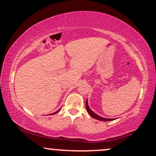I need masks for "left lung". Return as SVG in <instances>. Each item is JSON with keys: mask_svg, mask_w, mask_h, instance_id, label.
I'll return each mask as SVG.
<instances>
[{"mask_svg": "<svg viewBox=\"0 0 156 156\" xmlns=\"http://www.w3.org/2000/svg\"><path fill=\"white\" fill-rule=\"evenodd\" d=\"M86 109L87 111V112H88V114L90 115V116L92 117V118L95 119H97V120L104 121H108L114 120V119H104V118H103V117H101L100 116H99V115H97V114H95L94 112H93L90 109V108L89 107L88 102H87V100L86 101Z\"/></svg>", "mask_w": 156, "mask_h": 156, "instance_id": "1", "label": "left lung"}]
</instances>
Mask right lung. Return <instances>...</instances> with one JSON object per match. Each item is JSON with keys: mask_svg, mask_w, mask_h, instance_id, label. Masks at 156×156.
Returning a JSON list of instances; mask_svg holds the SVG:
<instances>
[{"mask_svg": "<svg viewBox=\"0 0 156 156\" xmlns=\"http://www.w3.org/2000/svg\"><path fill=\"white\" fill-rule=\"evenodd\" d=\"M59 110H60V109H59ZM59 110H58V111H57V112H55V113H52V114H57V112H59Z\"/></svg>", "mask_w": 156, "mask_h": 156, "instance_id": "add662e5", "label": "right lung"}]
</instances>
